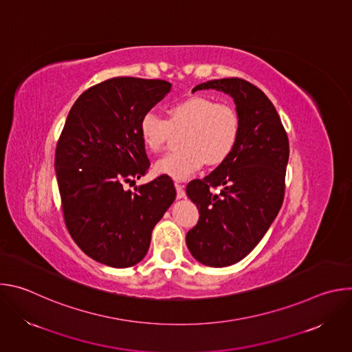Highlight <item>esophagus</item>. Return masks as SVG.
<instances>
[{
	"mask_svg": "<svg viewBox=\"0 0 352 352\" xmlns=\"http://www.w3.org/2000/svg\"><path fill=\"white\" fill-rule=\"evenodd\" d=\"M175 189H177V197H178V199H181V197H184V196H185L184 185H181V184L175 182Z\"/></svg>",
	"mask_w": 352,
	"mask_h": 352,
	"instance_id": "1",
	"label": "esophagus"
}]
</instances>
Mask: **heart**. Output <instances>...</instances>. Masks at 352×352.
<instances>
[{"label":"heart","mask_w":352,"mask_h":352,"mask_svg":"<svg viewBox=\"0 0 352 352\" xmlns=\"http://www.w3.org/2000/svg\"><path fill=\"white\" fill-rule=\"evenodd\" d=\"M182 130L179 143L184 148L164 155L155 164L157 174L177 181L189 178L206 162L210 166L223 163L236 146L241 120L230 104L206 96H192L170 109L168 120L148 111L139 122L140 139L152 153L160 152L173 132Z\"/></svg>","instance_id":"obj_1"}]
</instances>
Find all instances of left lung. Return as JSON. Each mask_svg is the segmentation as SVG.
I'll return each mask as SVG.
<instances>
[{
  "label": "left lung",
  "instance_id": "obj_1",
  "mask_svg": "<svg viewBox=\"0 0 352 352\" xmlns=\"http://www.w3.org/2000/svg\"><path fill=\"white\" fill-rule=\"evenodd\" d=\"M216 89L230 94L241 131L232 153L208 177L188 184L186 193L199 209L188 231L192 256L212 267L243 259L263 238L284 200L289 143L269 97L241 78L214 79L192 91ZM220 187L214 194L212 189Z\"/></svg>",
  "mask_w": 352,
  "mask_h": 352
}]
</instances>
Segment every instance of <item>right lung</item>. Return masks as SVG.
I'll return each mask as SVG.
<instances>
[{
    "mask_svg": "<svg viewBox=\"0 0 352 352\" xmlns=\"http://www.w3.org/2000/svg\"><path fill=\"white\" fill-rule=\"evenodd\" d=\"M170 89L162 79L111 78L85 90L67 117L54 160L61 209L72 239L98 263H139L175 200L166 175L124 188L150 167L139 122Z\"/></svg>",
    "mask_w": 352,
    "mask_h": 352,
    "instance_id": "obj_1",
    "label": "right lung"
}]
</instances>
